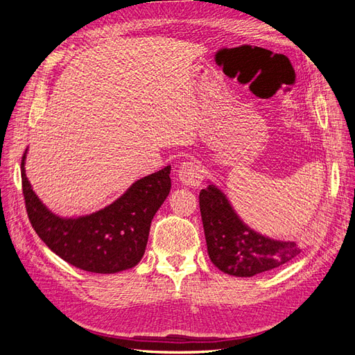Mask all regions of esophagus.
Here are the masks:
<instances>
[{"label": "esophagus", "mask_w": 355, "mask_h": 355, "mask_svg": "<svg viewBox=\"0 0 355 355\" xmlns=\"http://www.w3.org/2000/svg\"><path fill=\"white\" fill-rule=\"evenodd\" d=\"M178 178L187 187H198L202 180L201 166L196 161H185L178 170Z\"/></svg>", "instance_id": "1"}]
</instances>
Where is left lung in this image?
Instances as JSON below:
<instances>
[{
  "label": "left lung",
  "mask_w": 355,
  "mask_h": 355,
  "mask_svg": "<svg viewBox=\"0 0 355 355\" xmlns=\"http://www.w3.org/2000/svg\"><path fill=\"white\" fill-rule=\"evenodd\" d=\"M200 211L210 261L225 274L253 277L288 263L304 244L275 240L241 220L227 196L210 184L200 192Z\"/></svg>",
  "instance_id": "obj_1"
}]
</instances>
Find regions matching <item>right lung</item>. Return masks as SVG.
<instances>
[{"label": "right lung", "mask_w": 355, "mask_h": 355, "mask_svg": "<svg viewBox=\"0 0 355 355\" xmlns=\"http://www.w3.org/2000/svg\"><path fill=\"white\" fill-rule=\"evenodd\" d=\"M22 157V188L28 218L38 237L63 261L96 274H115L141 262L149 228L167 198L170 166L136 180L110 206L78 218L50 211L32 189Z\"/></svg>", "instance_id": "add662e5"}]
</instances>
